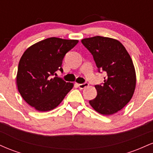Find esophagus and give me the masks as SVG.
I'll list each match as a JSON object with an SVG mask.
<instances>
[{
    "mask_svg": "<svg viewBox=\"0 0 153 153\" xmlns=\"http://www.w3.org/2000/svg\"><path fill=\"white\" fill-rule=\"evenodd\" d=\"M78 86L79 87V88L83 89L85 88V87L88 86V82H84V83H82V84H78Z\"/></svg>",
    "mask_w": 153,
    "mask_h": 153,
    "instance_id": "obj_1",
    "label": "esophagus"
}]
</instances>
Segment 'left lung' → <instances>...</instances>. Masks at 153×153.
Listing matches in <instances>:
<instances>
[{"mask_svg":"<svg viewBox=\"0 0 153 153\" xmlns=\"http://www.w3.org/2000/svg\"><path fill=\"white\" fill-rule=\"evenodd\" d=\"M81 42L91 52L98 71L106 73L104 81L96 85L97 96L89 101L99 113L111 115L130 101L136 85V74L130 56L118 40L96 36Z\"/></svg>","mask_w":153,"mask_h":153,"instance_id":"8db88e82","label":"left lung"}]
</instances>
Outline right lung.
Wrapping results in <instances>:
<instances>
[{"label": "right lung", "instance_id": "right-lung-1", "mask_svg": "<svg viewBox=\"0 0 153 153\" xmlns=\"http://www.w3.org/2000/svg\"><path fill=\"white\" fill-rule=\"evenodd\" d=\"M78 43V40L51 37L24 52L19 63L16 82L28 104L39 111H47L62 102L73 84L56 77L57 71L62 73L65 56Z\"/></svg>", "mask_w": 153, "mask_h": 153}]
</instances>
